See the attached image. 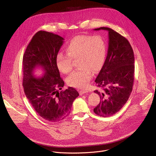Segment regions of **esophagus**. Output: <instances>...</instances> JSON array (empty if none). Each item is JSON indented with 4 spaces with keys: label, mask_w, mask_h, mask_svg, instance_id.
Returning <instances> with one entry per match:
<instances>
[{
    "label": "esophagus",
    "mask_w": 156,
    "mask_h": 156,
    "mask_svg": "<svg viewBox=\"0 0 156 156\" xmlns=\"http://www.w3.org/2000/svg\"><path fill=\"white\" fill-rule=\"evenodd\" d=\"M80 95H83V94H85V93H88V90H81L80 91Z\"/></svg>",
    "instance_id": "esophagus-1"
}]
</instances>
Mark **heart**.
Masks as SVG:
<instances>
[{"mask_svg": "<svg viewBox=\"0 0 156 156\" xmlns=\"http://www.w3.org/2000/svg\"><path fill=\"white\" fill-rule=\"evenodd\" d=\"M67 55L59 53L56 63L62 73L67 74L73 67V61H78L80 69L67 78L69 86L85 88L94 72L99 71L105 63L107 45L105 39L100 35H80L73 38L66 47Z\"/></svg>", "mask_w": 156, "mask_h": 156, "instance_id": "b5f03b06", "label": "heart"}]
</instances>
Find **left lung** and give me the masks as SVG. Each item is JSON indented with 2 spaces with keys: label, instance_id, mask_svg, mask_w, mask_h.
Masks as SVG:
<instances>
[{
  "label": "left lung",
  "instance_id": "obj_1",
  "mask_svg": "<svg viewBox=\"0 0 156 156\" xmlns=\"http://www.w3.org/2000/svg\"><path fill=\"white\" fill-rule=\"evenodd\" d=\"M108 32L107 56L95 83L102 90H95L100 98L93 109L97 115L107 117L119 112L127 101L134 80V55L129 41L116 31L105 27L95 29Z\"/></svg>",
  "mask_w": 156,
  "mask_h": 156
}]
</instances>
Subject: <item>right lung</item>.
I'll use <instances>...</instances> for the list:
<instances>
[{"label": "right lung", "instance_id": "1", "mask_svg": "<svg viewBox=\"0 0 156 156\" xmlns=\"http://www.w3.org/2000/svg\"><path fill=\"white\" fill-rule=\"evenodd\" d=\"M64 39L44 30L38 31L29 43L23 59V87L25 95L34 110L51 122L63 120L70 113L73 102L79 96L73 88L61 91L65 82L61 77L56 59ZM44 71L35 77V68Z\"/></svg>", "mask_w": 156, "mask_h": 156}]
</instances>
